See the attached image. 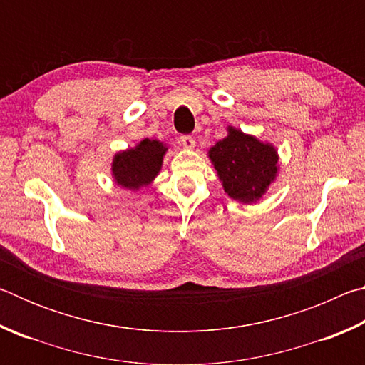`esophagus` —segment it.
I'll return each instance as SVG.
<instances>
[{
	"mask_svg": "<svg viewBox=\"0 0 365 365\" xmlns=\"http://www.w3.org/2000/svg\"><path fill=\"white\" fill-rule=\"evenodd\" d=\"M180 143L183 145V148H187V150H193V148L196 146V141L193 137H191V135H183V137L180 138Z\"/></svg>",
	"mask_w": 365,
	"mask_h": 365,
	"instance_id": "esophagus-1",
	"label": "esophagus"
}]
</instances>
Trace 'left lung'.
Segmentation results:
<instances>
[{"mask_svg":"<svg viewBox=\"0 0 365 365\" xmlns=\"http://www.w3.org/2000/svg\"><path fill=\"white\" fill-rule=\"evenodd\" d=\"M225 193L245 205L257 202L280 172L279 151L269 141L228 125L227 137L207 150Z\"/></svg>","mask_w":365,"mask_h":365,"instance_id":"8db88e82","label":"left lung"}]
</instances>
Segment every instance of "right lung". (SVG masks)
<instances>
[{"label":"right lung","instance_id":"right-lung-1","mask_svg":"<svg viewBox=\"0 0 365 365\" xmlns=\"http://www.w3.org/2000/svg\"><path fill=\"white\" fill-rule=\"evenodd\" d=\"M169 146L156 138H145L133 148L117 151L110 163V175L120 188L137 193L150 187L163 169Z\"/></svg>","mask_w":365,"mask_h":365}]
</instances>
